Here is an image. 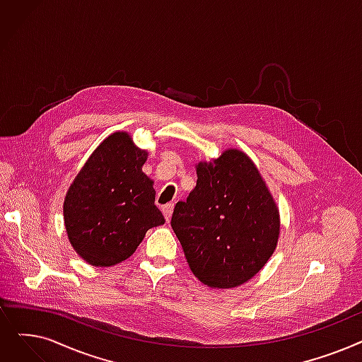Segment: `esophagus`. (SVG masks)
Segmentation results:
<instances>
[{
  "label": "esophagus",
  "instance_id": "1",
  "mask_svg": "<svg viewBox=\"0 0 362 362\" xmlns=\"http://www.w3.org/2000/svg\"><path fill=\"white\" fill-rule=\"evenodd\" d=\"M173 209H175V204H165V206H163V213H164L165 220H170V217L173 214Z\"/></svg>",
  "mask_w": 362,
  "mask_h": 362
}]
</instances>
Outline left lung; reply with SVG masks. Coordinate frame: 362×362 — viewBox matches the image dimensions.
<instances>
[{"label":"left lung","instance_id":"8db88e82","mask_svg":"<svg viewBox=\"0 0 362 362\" xmlns=\"http://www.w3.org/2000/svg\"><path fill=\"white\" fill-rule=\"evenodd\" d=\"M197 186L179 201L171 228L194 275L214 288L253 278L278 243L279 214L259 170L237 149L199 163Z\"/></svg>","mask_w":362,"mask_h":362}]
</instances>
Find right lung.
<instances>
[{"label":"right lung","mask_w":362,"mask_h":362,"mask_svg":"<svg viewBox=\"0 0 362 362\" xmlns=\"http://www.w3.org/2000/svg\"><path fill=\"white\" fill-rule=\"evenodd\" d=\"M146 152L127 133L105 139L78 173L64 204L68 238L87 263L129 259L148 229L164 223L153 182L142 171Z\"/></svg>","instance_id":"1"}]
</instances>
